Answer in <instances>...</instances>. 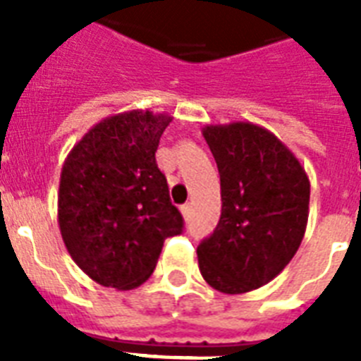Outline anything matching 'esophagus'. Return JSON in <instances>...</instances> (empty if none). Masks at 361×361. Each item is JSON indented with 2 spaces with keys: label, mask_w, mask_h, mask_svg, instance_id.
<instances>
[{
  "label": "esophagus",
  "mask_w": 361,
  "mask_h": 361,
  "mask_svg": "<svg viewBox=\"0 0 361 361\" xmlns=\"http://www.w3.org/2000/svg\"><path fill=\"white\" fill-rule=\"evenodd\" d=\"M180 212H181V215H183V217H189V215H191V206H189V204H183V206H181L180 208Z\"/></svg>",
  "instance_id": "esophagus-1"
}]
</instances>
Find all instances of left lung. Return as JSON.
<instances>
[{
  "label": "left lung",
  "mask_w": 361,
  "mask_h": 361,
  "mask_svg": "<svg viewBox=\"0 0 361 361\" xmlns=\"http://www.w3.org/2000/svg\"><path fill=\"white\" fill-rule=\"evenodd\" d=\"M221 176V219L198 245L209 286L243 294L277 277L296 255L309 217V178L283 142L249 121L206 125Z\"/></svg>",
  "instance_id": "1"
}]
</instances>
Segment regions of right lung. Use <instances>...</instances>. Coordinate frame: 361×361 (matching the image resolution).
Listing matches in <instances>:
<instances>
[{
    "mask_svg": "<svg viewBox=\"0 0 361 361\" xmlns=\"http://www.w3.org/2000/svg\"><path fill=\"white\" fill-rule=\"evenodd\" d=\"M172 118L130 110L99 121L76 142L61 169L58 223L76 266L118 290L153 274L166 238L183 231L169 183L155 163Z\"/></svg>",
    "mask_w": 361,
    "mask_h": 361,
    "instance_id": "1",
    "label": "right lung"
}]
</instances>
